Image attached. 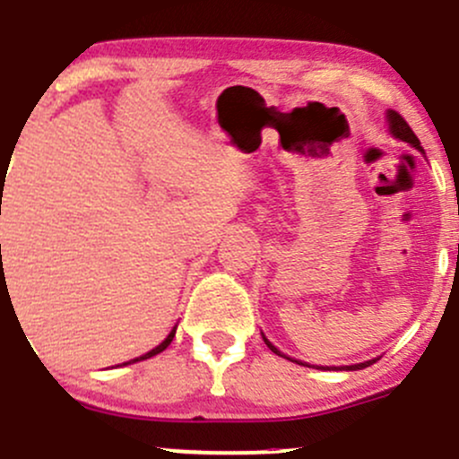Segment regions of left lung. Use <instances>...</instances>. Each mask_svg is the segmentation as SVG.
<instances>
[{
    "instance_id": "1",
    "label": "left lung",
    "mask_w": 459,
    "mask_h": 459,
    "mask_svg": "<svg viewBox=\"0 0 459 459\" xmlns=\"http://www.w3.org/2000/svg\"><path fill=\"white\" fill-rule=\"evenodd\" d=\"M388 122H391V133H393V135L400 137L402 142H409L411 146L420 148V140H418V137H415V133L411 131V126H409V124H406V119L402 117L400 113H395V110H391V113H388ZM264 342H266L268 349H271L273 353L280 355V351H277L275 346H273L271 342L266 340V337H264ZM373 362H375V359H371V362H364V364H355V367H346V368H351V371H355V368H367V367H371Z\"/></svg>"
}]
</instances>
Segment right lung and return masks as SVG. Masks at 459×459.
Segmentation results:
<instances>
[{"instance_id":"right-lung-1","label":"right lung","mask_w":459,"mask_h":459,"mask_svg":"<svg viewBox=\"0 0 459 459\" xmlns=\"http://www.w3.org/2000/svg\"><path fill=\"white\" fill-rule=\"evenodd\" d=\"M173 337H175V328H173V331H170V333H169V337H166V340H164V342H161V344H160V346H155V349H152V351H148V353H146V355H142V358L133 359V362H140V359H148V358H152V355L161 353V351H164V349H166V346H169V344H170V342H173ZM126 364H131V362H126Z\"/></svg>"}]
</instances>
